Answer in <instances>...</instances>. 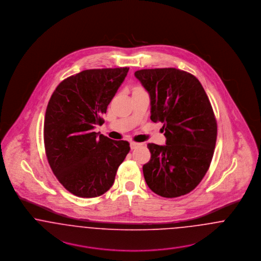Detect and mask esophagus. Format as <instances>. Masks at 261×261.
<instances>
[{"instance_id": "34e87169", "label": "esophagus", "mask_w": 261, "mask_h": 261, "mask_svg": "<svg viewBox=\"0 0 261 261\" xmlns=\"http://www.w3.org/2000/svg\"><path fill=\"white\" fill-rule=\"evenodd\" d=\"M142 144H140V143H134V142H132V143H130V148L131 149H136L137 147H139V146H141Z\"/></svg>"}]
</instances>
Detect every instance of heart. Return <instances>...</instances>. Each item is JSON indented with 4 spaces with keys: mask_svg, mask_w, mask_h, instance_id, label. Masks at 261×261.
<instances>
[{
    "mask_svg": "<svg viewBox=\"0 0 261 261\" xmlns=\"http://www.w3.org/2000/svg\"><path fill=\"white\" fill-rule=\"evenodd\" d=\"M136 90H138V91H139V90H142V89H140V88H137Z\"/></svg>",
    "mask_w": 261,
    "mask_h": 261,
    "instance_id": "obj_1",
    "label": "heart"
}]
</instances>
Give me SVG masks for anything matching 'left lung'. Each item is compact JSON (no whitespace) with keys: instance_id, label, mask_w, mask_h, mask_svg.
I'll return each instance as SVG.
<instances>
[{"instance_id":"left-lung-1","label":"left lung","mask_w":261,"mask_h":261,"mask_svg":"<svg viewBox=\"0 0 261 261\" xmlns=\"http://www.w3.org/2000/svg\"><path fill=\"white\" fill-rule=\"evenodd\" d=\"M135 77L149 93L150 119L163 123L165 145L148 144L144 164L149 189L163 198L184 196L198 186L213 156L217 124L199 80L176 68L142 69Z\"/></svg>"}]
</instances>
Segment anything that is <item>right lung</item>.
I'll list each match as a JSON object with an SVG mask.
<instances>
[{
	"label": "right lung",
	"instance_id": "right-lung-1",
	"mask_svg": "<svg viewBox=\"0 0 261 261\" xmlns=\"http://www.w3.org/2000/svg\"><path fill=\"white\" fill-rule=\"evenodd\" d=\"M128 70L81 71L61 82L49 100L44 120L47 159L62 186L77 197L95 198L109 191L130 150L127 141L94 132Z\"/></svg>",
	"mask_w": 261,
	"mask_h": 261
}]
</instances>
